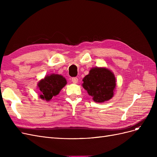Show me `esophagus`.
Segmentation results:
<instances>
[{"mask_svg":"<svg viewBox=\"0 0 157 157\" xmlns=\"http://www.w3.org/2000/svg\"><path fill=\"white\" fill-rule=\"evenodd\" d=\"M78 78L77 77H73L72 78H71V81H72L74 84H77L78 82Z\"/></svg>","mask_w":157,"mask_h":157,"instance_id":"34e87169","label":"esophagus"}]
</instances>
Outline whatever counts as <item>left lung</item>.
<instances>
[{"mask_svg": "<svg viewBox=\"0 0 157 157\" xmlns=\"http://www.w3.org/2000/svg\"><path fill=\"white\" fill-rule=\"evenodd\" d=\"M83 88L98 103L107 101L113 97L116 78L110 70L105 67H94L82 80Z\"/></svg>", "mask_w": 157, "mask_h": 157, "instance_id": "8db88e82", "label": "left lung"}]
</instances>
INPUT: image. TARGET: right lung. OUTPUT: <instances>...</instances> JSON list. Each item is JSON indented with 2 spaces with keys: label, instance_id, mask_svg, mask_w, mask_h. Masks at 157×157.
<instances>
[{
  "label": "right lung",
  "instance_id": "add662e5",
  "mask_svg": "<svg viewBox=\"0 0 157 157\" xmlns=\"http://www.w3.org/2000/svg\"><path fill=\"white\" fill-rule=\"evenodd\" d=\"M67 84V80L62 75L52 74L47 75L38 83L40 90V98L48 101L52 97L58 95Z\"/></svg>",
  "mask_w": 157,
  "mask_h": 157
}]
</instances>
